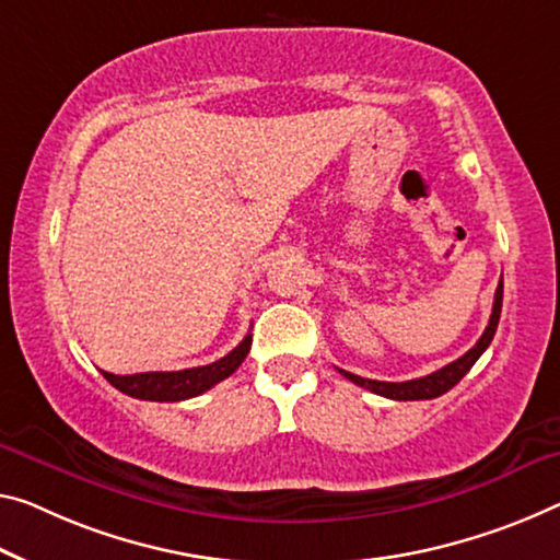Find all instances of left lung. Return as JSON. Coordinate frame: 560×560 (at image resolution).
<instances>
[{"mask_svg":"<svg viewBox=\"0 0 560 560\" xmlns=\"http://www.w3.org/2000/svg\"><path fill=\"white\" fill-rule=\"evenodd\" d=\"M501 307H503V278H501V282H498L495 300H493V313H490L488 328L483 330V335H480V340L466 352V355L453 360L451 365L435 370V373H430L425 377H416V381H406V383H385V381H370V377H360L355 373H348V370H340V373L346 375L348 381L360 385V388H365V390L375 393V395H383V398H390V400H430V398H438V395L448 393L453 385H458L463 381V375H466L468 370L476 365V360L483 355L486 348L490 346V340H493L498 320H501Z\"/></svg>","mask_w":560,"mask_h":560,"instance_id":"obj_1","label":"left lung"}]
</instances>
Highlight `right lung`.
<instances>
[{"instance_id": "1", "label": "right lung", "mask_w": 560, "mask_h": 560, "mask_svg": "<svg viewBox=\"0 0 560 560\" xmlns=\"http://www.w3.org/2000/svg\"><path fill=\"white\" fill-rule=\"evenodd\" d=\"M253 346V335H245V340L240 346L228 352L225 358L214 360L210 365L200 368H187V370H172V373H135V375H115L102 370V375L115 385L119 393L132 395L140 400H158V402H177L195 398L205 390H210L212 385L225 381L240 363L247 358Z\"/></svg>"}]
</instances>
